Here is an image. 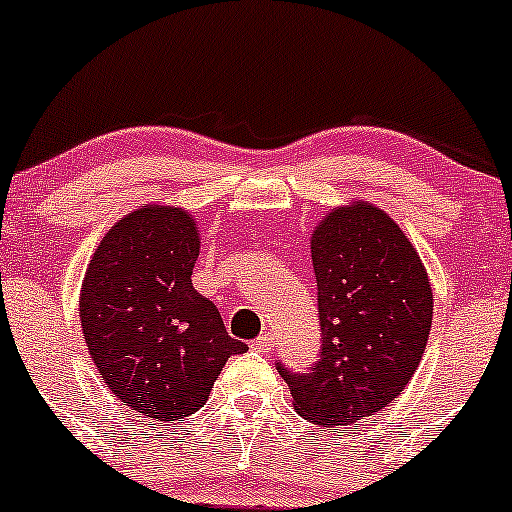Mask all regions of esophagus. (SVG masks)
Here are the masks:
<instances>
[{"label":"esophagus","instance_id":"34e87169","mask_svg":"<svg viewBox=\"0 0 512 512\" xmlns=\"http://www.w3.org/2000/svg\"><path fill=\"white\" fill-rule=\"evenodd\" d=\"M273 344H276V337H273V334H261L256 342H251V349H256L258 354H268V351L273 349Z\"/></svg>","mask_w":512,"mask_h":512}]
</instances>
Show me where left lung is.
Instances as JSON below:
<instances>
[{"label":"left lung","mask_w":512,"mask_h":512,"mask_svg":"<svg viewBox=\"0 0 512 512\" xmlns=\"http://www.w3.org/2000/svg\"><path fill=\"white\" fill-rule=\"evenodd\" d=\"M317 364H276L295 410L320 427L383 410L415 373L432 327L425 266L398 224L371 205L329 212L312 236Z\"/></svg>","instance_id":"left-lung-1"}]
</instances>
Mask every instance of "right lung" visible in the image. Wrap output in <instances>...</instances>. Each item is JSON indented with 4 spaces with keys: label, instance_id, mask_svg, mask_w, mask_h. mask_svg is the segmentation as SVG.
Instances as JSON below:
<instances>
[{
    "label": "right lung",
    "instance_id": "add662e5",
    "mask_svg": "<svg viewBox=\"0 0 512 512\" xmlns=\"http://www.w3.org/2000/svg\"><path fill=\"white\" fill-rule=\"evenodd\" d=\"M197 254L188 212L141 207L109 229L82 283V337L102 381L161 422L200 410L229 356L249 349L192 288Z\"/></svg>",
    "mask_w": 512,
    "mask_h": 512
}]
</instances>
